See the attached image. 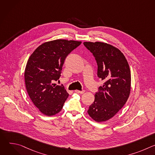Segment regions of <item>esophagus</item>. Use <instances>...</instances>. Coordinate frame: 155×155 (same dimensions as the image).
<instances>
[{
    "label": "esophagus",
    "instance_id": "34e87169",
    "mask_svg": "<svg viewBox=\"0 0 155 155\" xmlns=\"http://www.w3.org/2000/svg\"><path fill=\"white\" fill-rule=\"evenodd\" d=\"M75 93H78V94H83V93H84V90H83V91L75 90Z\"/></svg>",
    "mask_w": 155,
    "mask_h": 155
}]
</instances>
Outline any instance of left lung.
<instances>
[{
    "label": "left lung",
    "mask_w": 155,
    "mask_h": 155,
    "mask_svg": "<svg viewBox=\"0 0 155 155\" xmlns=\"http://www.w3.org/2000/svg\"><path fill=\"white\" fill-rule=\"evenodd\" d=\"M94 56L97 77L104 81L98 88L87 114L94 121L102 122L114 117L126 104L130 91V71L120 50L103 42H84Z\"/></svg>",
    "instance_id": "obj_1"
}]
</instances>
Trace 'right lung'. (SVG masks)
<instances>
[{
    "mask_svg": "<svg viewBox=\"0 0 155 155\" xmlns=\"http://www.w3.org/2000/svg\"><path fill=\"white\" fill-rule=\"evenodd\" d=\"M81 41L58 39L41 44L29 57L25 72L28 93L33 104L47 116L62 110L69 96L64 86L56 85L68 55Z\"/></svg>",
    "mask_w": 155,
    "mask_h": 155,
    "instance_id": "add662e5",
    "label": "right lung"
}]
</instances>
